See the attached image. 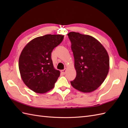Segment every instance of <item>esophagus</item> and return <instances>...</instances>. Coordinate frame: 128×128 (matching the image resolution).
<instances>
[{
  "mask_svg": "<svg viewBox=\"0 0 128 128\" xmlns=\"http://www.w3.org/2000/svg\"><path fill=\"white\" fill-rule=\"evenodd\" d=\"M61 72L63 74H66V69H64V70H62Z\"/></svg>",
  "mask_w": 128,
  "mask_h": 128,
  "instance_id": "esophagus-1",
  "label": "esophagus"
}]
</instances>
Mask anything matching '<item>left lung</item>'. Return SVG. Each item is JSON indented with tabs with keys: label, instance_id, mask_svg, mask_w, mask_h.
<instances>
[{
	"label": "left lung",
	"instance_id": "left-lung-1",
	"mask_svg": "<svg viewBox=\"0 0 128 128\" xmlns=\"http://www.w3.org/2000/svg\"><path fill=\"white\" fill-rule=\"evenodd\" d=\"M68 36L72 43L76 72L71 85L81 92H93L102 85L109 72L107 52L98 40L90 35L70 32Z\"/></svg>",
	"mask_w": 128,
	"mask_h": 128
}]
</instances>
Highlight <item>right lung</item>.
Listing matches in <instances>:
<instances>
[{
  "label": "right lung",
  "mask_w": 128,
  "mask_h": 128,
  "mask_svg": "<svg viewBox=\"0 0 128 128\" xmlns=\"http://www.w3.org/2000/svg\"><path fill=\"white\" fill-rule=\"evenodd\" d=\"M62 34H46L30 41L24 48L18 60V68L24 84L38 94L54 88L60 76L51 59L53 49L64 38Z\"/></svg>",
  "instance_id": "add662e5"
}]
</instances>
